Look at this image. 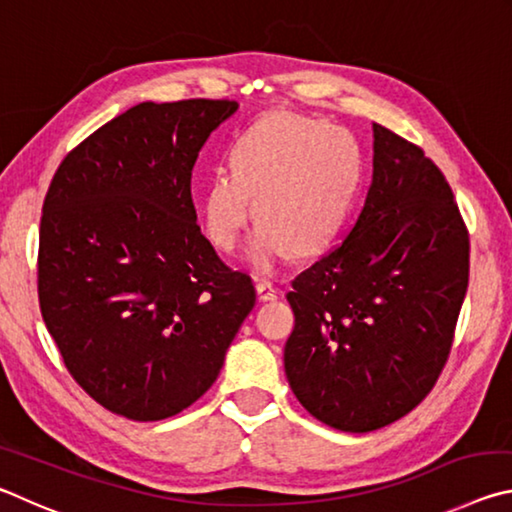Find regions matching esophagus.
<instances>
[{"instance_id": "34e87169", "label": "esophagus", "mask_w": 512, "mask_h": 512, "mask_svg": "<svg viewBox=\"0 0 512 512\" xmlns=\"http://www.w3.org/2000/svg\"><path fill=\"white\" fill-rule=\"evenodd\" d=\"M255 291H257V298L262 300V302H268V300H275L277 298V289L268 280H257Z\"/></svg>"}]
</instances>
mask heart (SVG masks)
<instances>
[{
  "label": "heart",
  "mask_w": 512,
  "mask_h": 512,
  "mask_svg": "<svg viewBox=\"0 0 512 512\" xmlns=\"http://www.w3.org/2000/svg\"><path fill=\"white\" fill-rule=\"evenodd\" d=\"M230 167L203 187L205 235L232 250L257 214L248 257L268 273L296 250L314 255L336 237L357 189L359 149L345 128L275 112L239 137Z\"/></svg>",
  "instance_id": "obj_1"
}]
</instances>
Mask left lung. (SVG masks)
<instances>
[{"instance_id": "left-lung-1", "label": "left lung", "mask_w": 512, "mask_h": 512, "mask_svg": "<svg viewBox=\"0 0 512 512\" xmlns=\"http://www.w3.org/2000/svg\"><path fill=\"white\" fill-rule=\"evenodd\" d=\"M372 183L339 246L293 280L284 372L329 427L366 433L413 411L443 372L470 280V235L436 164L372 124Z\"/></svg>"}]
</instances>
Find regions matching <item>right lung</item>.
Wrapping results in <instances>:
<instances>
[{
  "instance_id": "add662e5",
  "label": "right lung",
  "mask_w": 512,
  "mask_h": 512,
  "mask_svg": "<svg viewBox=\"0 0 512 512\" xmlns=\"http://www.w3.org/2000/svg\"><path fill=\"white\" fill-rule=\"evenodd\" d=\"M228 99L137 103L60 162L42 205L38 298L69 375L128 420L194 404L255 307L196 223L192 169Z\"/></svg>"
}]
</instances>
